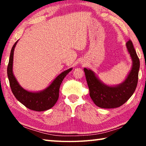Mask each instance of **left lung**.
Wrapping results in <instances>:
<instances>
[{
  "label": "left lung",
  "instance_id": "1",
  "mask_svg": "<svg viewBox=\"0 0 146 146\" xmlns=\"http://www.w3.org/2000/svg\"><path fill=\"white\" fill-rule=\"evenodd\" d=\"M125 46L131 58L132 65L125 80L119 84H106L93 70L84 68L90 97L98 107L104 109L120 107L126 102L135 92L138 83L140 60L132 42L129 40Z\"/></svg>",
  "mask_w": 146,
  "mask_h": 146
}]
</instances>
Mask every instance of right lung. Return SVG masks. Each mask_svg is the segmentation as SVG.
Segmentation results:
<instances>
[{
  "label": "right lung",
  "instance_id": "obj_1",
  "mask_svg": "<svg viewBox=\"0 0 146 146\" xmlns=\"http://www.w3.org/2000/svg\"><path fill=\"white\" fill-rule=\"evenodd\" d=\"M19 40H17L12 47L7 73L9 85L12 93L20 102L29 110L36 111H44L53 107L57 101L59 96V89L65 76L73 70L68 69L64 71L54 79L46 88L39 91H31L26 90L19 84L15 76L13 71V55L15 48Z\"/></svg>",
  "mask_w": 146,
  "mask_h": 146
}]
</instances>
